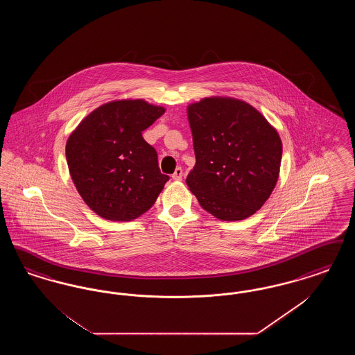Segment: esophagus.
Returning <instances> with one entry per match:
<instances>
[{"label": "esophagus", "mask_w": 355, "mask_h": 355, "mask_svg": "<svg viewBox=\"0 0 355 355\" xmlns=\"http://www.w3.org/2000/svg\"><path fill=\"white\" fill-rule=\"evenodd\" d=\"M182 175H184V170L181 169V168H177L175 171L173 173L171 178L175 180V181H181V180H182Z\"/></svg>", "instance_id": "34e87169"}]
</instances>
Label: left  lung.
Returning a JSON list of instances; mask_svg holds the SVG:
<instances>
[{"instance_id":"1","label":"left lung","mask_w":355,"mask_h":355,"mask_svg":"<svg viewBox=\"0 0 355 355\" xmlns=\"http://www.w3.org/2000/svg\"><path fill=\"white\" fill-rule=\"evenodd\" d=\"M196 165L186 177L206 211L222 220L253 216L279 175L282 142L252 105L210 97L187 106Z\"/></svg>"}]
</instances>
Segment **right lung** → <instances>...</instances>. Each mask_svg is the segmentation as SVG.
Listing matches in <instances>:
<instances>
[{
    "label": "right lung",
    "mask_w": 355,
    "mask_h": 355,
    "mask_svg": "<svg viewBox=\"0 0 355 355\" xmlns=\"http://www.w3.org/2000/svg\"><path fill=\"white\" fill-rule=\"evenodd\" d=\"M165 113L144 100L107 102L67 142L70 177L85 203L109 220H132L152 207L169 175L142 132Z\"/></svg>",
    "instance_id": "add662e5"
}]
</instances>
